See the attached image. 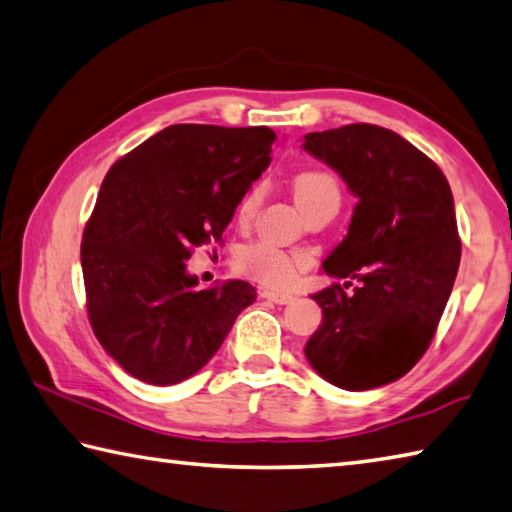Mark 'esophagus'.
I'll return each mask as SVG.
<instances>
[{"label": "esophagus", "mask_w": 512, "mask_h": 512, "mask_svg": "<svg viewBox=\"0 0 512 512\" xmlns=\"http://www.w3.org/2000/svg\"><path fill=\"white\" fill-rule=\"evenodd\" d=\"M260 296L267 298V301H272V303H278V305H287V303L294 301V294L276 292V289H263V292H260Z\"/></svg>", "instance_id": "obj_1"}]
</instances>
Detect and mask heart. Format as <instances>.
Here are the masks:
<instances>
[{"instance_id":"1","label":"heart","mask_w":512,"mask_h":512,"mask_svg":"<svg viewBox=\"0 0 512 512\" xmlns=\"http://www.w3.org/2000/svg\"><path fill=\"white\" fill-rule=\"evenodd\" d=\"M294 189V200L296 205L305 209L314 205L316 200H321L325 196H339V185L332 178V173L327 171H301L292 182ZM258 205V191H249L245 196L243 205H240L238 216L240 218H249L252 211ZM305 263V258L301 256H289L283 252L281 247H276L272 243H254L245 247L243 252L238 254V267L240 272L247 274L249 278H254L256 283L267 285V287H287L294 283L298 267Z\"/></svg>"}]
</instances>
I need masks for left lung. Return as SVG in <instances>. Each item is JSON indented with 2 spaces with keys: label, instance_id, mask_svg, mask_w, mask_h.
Returning <instances> with one entry per match:
<instances>
[{
  "label": "left lung",
  "instance_id": "left-lung-1",
  "mask_svg": "<svg viewBox=\"0 0 512 512\" xmlns=\"http://www.w3.org/2000/svg\"><path fill=\"white\" fill-rule=\"evenodd\" d=\"M303 149L359 198L347 236L323 260L345 283L312 296L323 321L305 356L343 390L379 388L414 368L446 310L461 258L452 191L426 153L376 124L307 133Z\"/></svg>",
  "mask_w": 512,
  "mask_h": 512
}]
</instances>
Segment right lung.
<instances>
[{
    "label": "right lung",
    "instance_id": "1",
    "mask_svg": "<svg viewBox=\"0 0 512 512\" xmlns=\"http://www.w3.org/2000/svg\"><path fill=\"white\" fill-rule=\"evenodd\" d=\"M274 142L267 127L171 124L106 173L82 234L86 310L100 345L136 379H189L256 301L245 281L198 289L185 263L223 240Z\"/></svg>",
    "mask_w": 512,
    "mask_h": 512
}]
</instances>
